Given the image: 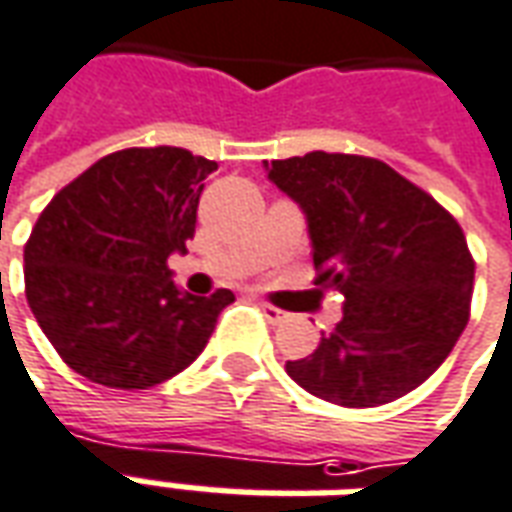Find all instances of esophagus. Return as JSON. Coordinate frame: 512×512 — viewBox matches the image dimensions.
I'll return each instance as SVG.
<instances>
[{
  "label": "esophagus",
  "mask_w": 512,
  "mask_h": 512,
  "mask_svg": "<svg viewBox=\"0 0 512 512\" xmlns=\"http://www.w3.org/2000/svg\"><path fill=\"white\" fill-rule=\"evenodd\" d=\"M260 310H263V316H266V321H271V324H280V321H285V318H288V313H285V310L268 305V302H260Z\"/></svg>",
  "instance_id": "1"
}]
</instances>
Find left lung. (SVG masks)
<instances>
[{"instance_id": "1", "label": "left lung", "mask_w": 512, "mask_h": 512, "mask_svg": "<svg viewBox=\"0 0 512 512\" xmlns=\"http://www.w3.org/2000/svg\"><path fill=\"white\" fill-rule=\"evenodd\" d=\"M266 171L307 213L313 285L343 296L316 352L285 363L291 380L341 407L418 388L471 313L474 257L455 216L377 157L307 152Z\"/></svg>"}]
</instances>
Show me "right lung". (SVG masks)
I'll return each mask as SVG.
<instances>
[{
	"mask_svg": "<svg viewBox=\"0 0 512 512\" xmlns=\"http://www.w3.org/2000/svg\"><path fill=\"white\" fill-rule=\"evenodd\" d=\"M216 160L180 146H132L96 160L44 207L24 244L32 316L85 380L146 391L205 349L235 302L177 291L169 255L196 232L202 180Z\"/></svg>",
	"mask_w": 512,
	"mask_h": 512,
	"instance_id": "1",
	"label": "right lung"
}]
</instances>
